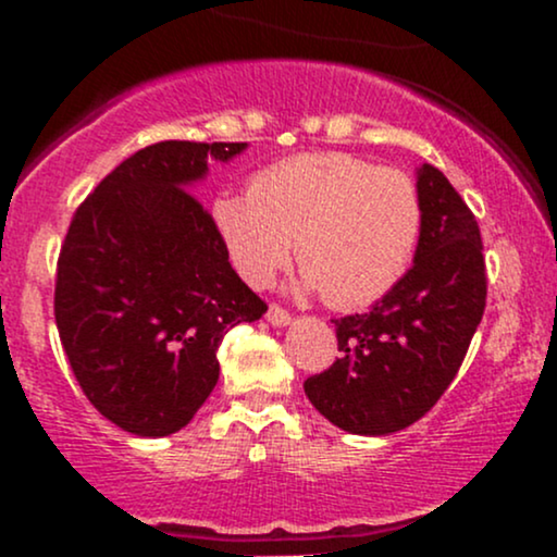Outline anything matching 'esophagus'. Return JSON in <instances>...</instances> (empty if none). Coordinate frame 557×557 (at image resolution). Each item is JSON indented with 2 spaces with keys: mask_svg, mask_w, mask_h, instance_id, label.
<instances>
[{
  "mask_svg": "<svg viewBox=\"0 0 557 557\" xmlns=\"http://www.w3.org/2000/svg\"><path fill=\"white\" fill-rule=\"evenodd\" d=\"M267 322L274 324V327H287V324L293 322V317L287 314L283 306L270 304V311H267Z\"/></svg>",
  "mask_w": 557,
  "mask_h": 557,
  "instance_id": "34e87169",
  "label": "esophagus"
}]
</instances>
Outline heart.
<instances>
[{
  "instance_id": "heart-1",
  "label": "heart",
  "mask_w": 557,
  "mask_h": 557,
  "mask_svg": "<svg viewBox=\"0 0 557 557\" xmlns=\"http://www.w3.org/2000/svg\"><path fill=\"white\" fill-rule=\"evenodd\" d=\"M212 222L248 285H270L296 240L300 287L350 311L385 298L408 272L421 235V198L403 170L314 151L257 172L248 190L216 194Z\"/></svg>"
}]
</instances>
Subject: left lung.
Returning <instances> with one entry per match:
<instances>
[{"instance_id": "8db88e82", "label": "left lung", "mask_w": 557, "mask_h": 557, "mask_svg": "<svg viewBox=\"0 0 557 557\" xmlns=\"http://www.w3.org/2000/svg\"><path fill=\"white\" fill-rule=\"evenodd\" d=\"M413 267L367 314L335 319L337 359L304 382L311 406L350 434H393L440 400L461 369L487 300L482 235L450 181L417 170Z\"/></svg>"}]
</instances>
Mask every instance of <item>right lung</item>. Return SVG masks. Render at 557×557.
<instances>
[{
    "mask_svg": "<svg viewBox=\"0 0 557 557\" xmlns=\"http://www.w3.org/2000/svg\"><path fill=\"white\" fill-rule=\"evenodd\" d=\"M243 149L146 146L96 185L62 243L54 287L62 348L96 411L138 437L183 430L220 380L222 337L267 311L190 194L209 159L230 162Z\"/></svg>",
    "mask_w": 557,
    "mask_h": 557,
    "instance_id": "obj_1",
    "label": "right lung"
}]
</instances>
